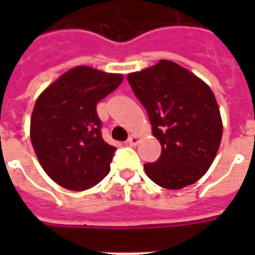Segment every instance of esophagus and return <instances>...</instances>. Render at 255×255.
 Wrapping results in <instances>:
<instances>
[{"label":"esophagus","instance_id":"34e87169","mask_svg":"<svg viewBox=\"0 0 255 255\" xmlns=\"http://www.w3.org/2000/svg\"><path fill=\"white\" fill-rule=\"evenodd\" d=\"M138 142H139L138 135H129V138L127 139V143L129 144V146H135Z\"/></svg>","mask_w":255,"mask_h":255}]
</instances>
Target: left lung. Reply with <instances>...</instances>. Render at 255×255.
<instances>
[{
    "instance_id": "1",
    "label": "left lung",
    "mask_w": 255,
    "mask_h": 255,
    "mask_svg": "<svg viewBox=\"0 0 255 255\" xmlns=\"http://www.w3.org/2000/svg\"><path fill=\"white\" fill-rule=\"evenodd\" d=\"M128 83L161 143L160 158L144 164L146 175L169 190L199 180L212 165L223 135L219 105L208 84L168 60L129 73Z\"/></svg>"
}]
</instances>
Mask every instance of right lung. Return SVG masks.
I'll list each match as a JSON object with an SVG mask.
<instances>
[{"mask_svg": "<svg viewBox=\"0 0 255 255\" xmlns=\"http://www.w3.org/2000/svg\"><path fill=\"white\" fill-rule=\"evenodd\" d=\"M122 82V75L76 67L38 97L31 142L42 168L61 187L83 191L109 173L116 147L102 139L97 104Z\"/></svg>", "mask_w": 255, "mask_h": 255, "instance_id": "obj_1", "label": "right lung"}]
</instances>
